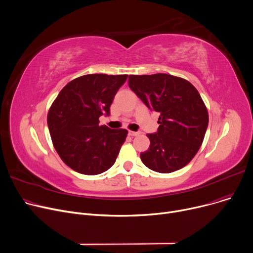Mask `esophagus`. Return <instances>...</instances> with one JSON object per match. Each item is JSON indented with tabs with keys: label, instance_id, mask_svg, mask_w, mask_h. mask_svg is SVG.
Here are the masks:
<instances>
[{
	"label": "esophagus",
	"instance_id": "obj_1",
	"mask_svg": "<svg viewBox=\"0 0 253 253\" xmlns=\"http://www.w3.org/2000/svg\"><path fill=\"white\" fill-rule=\"evenodd\" d=\"M140 131H133V130H128V135L129 136H139L140 135Z\"/></svg>",
	"mask_w": 253,
	"mask_h": 253
}]
</instances>
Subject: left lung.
<instances>
[{"label": "left lung", "mask_w": 253, "mask_h": 253, "mask_svg": "<svg viewBox=\"0 0 253 253\" xmlns=\"http://www.w3.org/2000/svg\"><path fill=\"white\" fill-rule=\"evenodd\" d=\"M128 85L148 108L159 113L157 131L147 135L149 149L140 155L144 165L161 173L187 166L209 126V113L196 87L167 73L129 76Z\"/></svg>", "instance_id": "obj_1"}]
</instances>
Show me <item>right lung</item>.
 Masks as SVG:
<instances>
[{"label": "right lung", "instance_id": "add662e5", "mask_svg": "<svg viewBox=\"0 0 253 253\" xmlns=\"http://www.w3.org/2000/svg\"><path fill=\"white\" fill-rule=\"evenodd\" d=\"M126 74H87L68 83L48 114V126L59 156L73 170L94 175L109 169L126 141L127 130L99 125Z\"/></svg>", "mask_w": 253, "mask_h": 253}]
</instances>
